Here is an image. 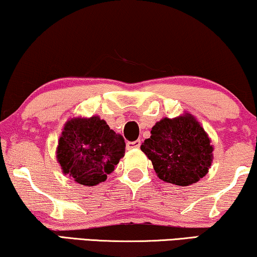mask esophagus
Instances as JSON below:
<instances>
[{
	"label": "esophagus",
	"instance_id": "34e87169",
	"mask_svg": "<svg viewBox=\"0 0 257 257\" xmlns=\"http://www.w3.org/2000/svg\"><path fill=\"white\" fill-rule=\"evenodd\" d=\"M140 145H141V141L140 140L127 141V144H126V147H127L128 150H133V148H139Z\"/></svg>",
	"mask_w": 257,
	"mask_h": 257
}]
</instances>
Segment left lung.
<instances>
[{"label": "left lung", "instance_id": "left-lung-1", "mask_svg": "<svg viewBox=\"0 0 257 257\" xmlns=\"http://www.w3.org/2000/svg\"><path fill=\"white\" fill-rule=\"evenodd\" d=\"M152 136L141 145V151L153 163L162 181L181 187L204 177L212 162L209 137L191 114L163 118L152 128Z\"/></svg>", "mask_w": 257, "mask_h": 257}]
</instances>
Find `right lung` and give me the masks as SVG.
Instances as JSON below:
<instances>
[{
    "instance_id": "obj_1",
    "label": "right lung",
    "mask_w": 257,
    "mask_h": 257,
    "mask_svg": "<svg viewBox=\"0 0 257 257\" xmlns=\"http://www.w3.org/2000/svg\"><path fill=\"white\" fill-rule=\"evenodd\" d=\"M125 141L99 117L67 121L57 158L62 172L77 183L96 185L106 180L124 156Z\"/></svg>"
}]
</instances>
